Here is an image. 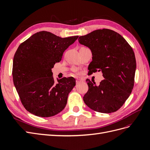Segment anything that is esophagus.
<instances>
[{"label": "esophagus", "mask_w": 150, "mask_h": 150, "mask_svg": "<svg viewBox=\"0 0 150 150\" xmlns=\"http://www.w3.org/2000/svg\"><path fill=\"white\" fill-rule=\"evenodd\" d=\"M76 82V84H79L81 82H83V79H81V78H77Z\"/></svg>", "instance_id": "obj_1"}]
</instances>
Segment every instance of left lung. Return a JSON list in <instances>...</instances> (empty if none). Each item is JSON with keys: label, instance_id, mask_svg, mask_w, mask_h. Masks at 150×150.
<instances>
[{"label": "left lung", "instance_id": "1", "mask_svg": "<svg viewBox=\"0 0 150 150\" xmlns=\"http://www.w3.org/2000/svg\"><path fill=\"white\" fill-rule=\"evenodd\" d=\"M78 40L92 52L89 72L102 71L104 78L99 85L86 79L89 89L83 97L85 104L99 112L117 111L134 86L137 63L132 47L120 34L108 29L94 30Z\"/></svg>", "mask_w": 150, "mask_h": 150}]
</instances>
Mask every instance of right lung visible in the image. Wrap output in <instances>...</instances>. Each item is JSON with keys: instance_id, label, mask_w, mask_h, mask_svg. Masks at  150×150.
I'll return each mask as SVG.
<instances>
[{"instance_id": "1", "label": "right lung", "mask_w": 150, "mask_h": 150, "mask_svg": "<svg viewBox=\"0 0 150 150\" xmlns=\"http://www.w3.org/2000/svg\"><path fill=\"white\" fill-rule=\"evenodd\" d=\"M79 36L62 38L40 31L21 43L13 60V81L25 110L37 116L51 117L65 108L75 85L72 77L54 81L51 69Z\"/></svg>"}]
</instances>
